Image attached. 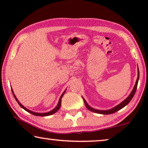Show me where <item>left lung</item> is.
<instances>
[{"label": "left lung", "instance_id": "obj_1", "mask_svg": "<svg viewBox=\"0 0 148 148\" xmlns=\"http://www.w3.org/2000/svg\"><path fill=\"white\" fill-rule=\"evenodd\" d=\"M138 79H139V70H138V77L136 79V83H135L134 86L133 87V89H132V91H131V93L129 95L128 97H127L126 99H125L123 101L121 102V103L119 104L118 105H117L114 108H112L110 109V110H97V109H95L93 108H92L89 106V105L87 103V102L84 97H82L84 99V103L85 105H86V106L87 109L89 110H90L91 112H95V113H97V114H104V115H107V114H114L115 112H116L118 111V110L122 109L123 108H124L125 106H127V104H128L130 101H131L132 99L133 98L134 95L135 94V92L136 91V89H137V86H138Z\"/></svg>", "mask_w": 148, "mask_h": 148}]
</instances>
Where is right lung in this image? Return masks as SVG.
Wrapping results in <instances>:
<instances>
[{
    "mask_svg": "<svg viewBox=\"0 0 148 148\" xmlns=\"http://www.w3.org/2000/svg\"><path fill=\"white\" fill-rule=\"evenodd\" d=\"M11 89H12V93H13V95H14V98H15V99L16 100V101H17V102H18V104H19V106H21V107L22 108H23V109H24L25 110V111L28 112L29 113L31 114H32V115H34V116H50V115H52V114H53L56 113V112H57V111H58V110H59V108H60V107H61V99H62V96H63V95H64V94L65 91H66V89H65V91H64L63 92H62V94L61 95V96L60 97V98H59V102H58V104H57V106H56V107L54 109H53V110H51V111H50V112H46V113H37V112H32V111H31V110H29V109L26 108L24 106H23V105H22L21 103H20V102H19L18 100H17V99L16 98V95H15L14 92V91H13V90H12V88H11Z\"/></svg>",
    "mask_w": 148,
    "mask_h": 148,
    "instance_id": "1",
    "label": "right lung"
}]
</instances>
